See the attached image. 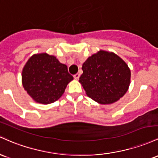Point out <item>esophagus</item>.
Returning a JSON list of instances; mask_svg holds the SVG:
<instances>
[{
  "label": "esophagus",
  "instance_id": "34e87169",
  "mask_svg": "<svg viewBox=\"0 0 158 158\" xmlns=\"http://www.w3.org/2000/svg\"><path fill=\"white\" fill-rule=\"evenodd\" d=\"M79 77H80V74H79V73L75 74H74V79L78 80Z\"/></svg>",
  "mask_w": 158,
  "mask_h": 158
}]
</instances>
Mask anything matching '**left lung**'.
<instances>
[{
    "mask_svg": "<svg viewBox=\"0 0 158 158\" xmlns=\"http://www.w3.org/2000/svg\"><path fill=\"white\" fill-rule=\"evenodd\" d=\"M82 70L79 81L86 95L102 104L118 101L130 85L128 66L113 53L100 51L93 54L85 61Z\"/></svg>",
    "mask_w": 158,
    "mask_h": 158,
    "instance_id": "1",
    "label": "left lung"
}]
</instances>
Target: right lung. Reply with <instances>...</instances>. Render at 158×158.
Segmentation results:
<instances>
[{
  "instance_id": "add662e5",
  "label": "right lung",
  "mask_w": 158,
  "mask_h": 158,
  "mask_svg": "<svg viewBox=\"0 0 158 158\" xmlns=\"http://www.w3.org/2000/svg\"><path fill=\"white\" fill-rule=\"evenodd\" d=\"M73 80L68 68L47 54L32 56L22 71V84L35 102L50 104L57 101Z\"/></svg>"
}]
</instances>
